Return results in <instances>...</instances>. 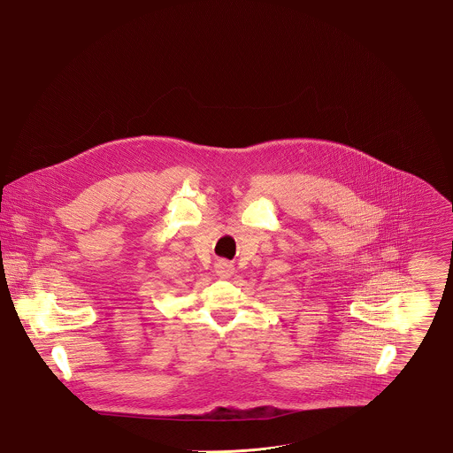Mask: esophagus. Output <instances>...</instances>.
<instances>
[{
  "instance_id": "obj_1",
  "label": "esophagus",
  "mask_w": 453,
  "mask_h": 453,
  "mask_svg": "<svg viewBox=\"0 0 453 453\" xmlns=\"http://www.w3.org/2000/svg\"><path fill=\"white\" fill-rule=\"evenodd\" d=\"M215 273L220 279H229L234 274V265L229 260H217L215 264Z\"/></svg>"
}]
</instances>
